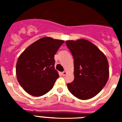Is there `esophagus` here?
Returning <instances> with one entry per match:
<instances>
[{"label": "esophagus", "instance_id": "esophagus-1", "mask_svg": "<svg viewBox=\"0 0 122 122\" xmlns=\"http://www.w3.org/2000/svg\"><path fill=\"white\" fill-rule=\"evenodd\" d=\"M62 74L63 75V76H65L66 74V71H63L62 73Z\"/></svg>", "mask_w": 122, "mask_h": 122}]
</instances>
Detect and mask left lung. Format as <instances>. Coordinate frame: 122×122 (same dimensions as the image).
I'll use <instances>...</instances> for the list:
<instances>
[{
    "mask_svg": "<svg viewBox=\"0 0 122 122\" xmlns=\"http://www.w3.org/2000/svg\"><path fill=\"white\" fill-rule=\"evenodd\" d=\"M66 45L74 59V79L67 84L69 91L80 100L92 98L103 89L108 80L107 58L86 40H68Z\"/></svg>",
    "mask_w": 122,
    "mask_h": 122,
    "instance_id": "left-lung-1",
    "label": "left lung"
}]
</instances>
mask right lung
Here are the masks:
<instances>
[{"mask_svg": "<svg viewBox=\"0 0 122 122\" xmlns=\"http://www.w3.org/2000/svg\"><path fill=\"white\" fill-rule=\"evenodd\" d=\"M63 43L52 38H42L20 55L16 69L17 79L29 94L40 97L52 89L59 77L54 68V55Z\"/></svg>", "mask_w": 122, "mask_h": 122, "instance_id": "right-lung-1", "label": "right lung"}]
</instances>
